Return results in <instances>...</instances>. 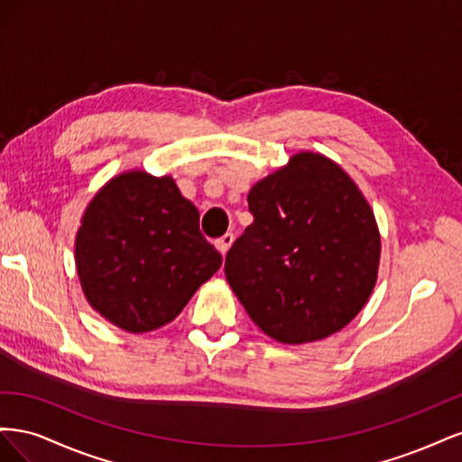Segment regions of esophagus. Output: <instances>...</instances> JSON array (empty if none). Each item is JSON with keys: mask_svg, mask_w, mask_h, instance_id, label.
Wrapping results in <instances>:
<instances>
[{"mask_svg": "<svg viewBox=\"0 0 462 462\" xmlns=\"http://www.w3.org/2000/svg\"><path fill=\"white\" fill-rule=\"evenodd\" d=\"M216 245V248L219 250V253L226 256L227 254V250L231 248V245H233V235L231 233H226L223 236H219V239L214 243Z\"/></svg>", "mask_w": 462, "mask_h": 462, "instance_id": "1", "label": "esophagus"}]
</instances>
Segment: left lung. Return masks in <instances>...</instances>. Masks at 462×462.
Instances as JSON below:
<instances>
[{
  "label": "left lung",
  "instance_id": "1",
  "mask_svg": "<svg viewBox=\"0 0 462 462\" xmlns=\"http://www.w3.org/2000/svg\"><path fill=\"white\" fill-rule=\"evenodd\" d=\"M254 221L229 248L227 282L272 339L341 331L377 282L382 241L365 194L339 163L299 152L248 192Z\"/></svg>",
  "mask_w": 462,
  "mask_h": 462
}]
</instances>
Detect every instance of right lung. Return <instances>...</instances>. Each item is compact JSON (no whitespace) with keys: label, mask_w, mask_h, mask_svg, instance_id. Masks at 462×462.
I'll return each mask as SVG.
<instances>
[{"label":"right lung","mask_w":462,"mask_h":462,"mask_svg":"<svg viewBox=\"0 0 462 462\" xmlns=\"http://www.w3.org/2000/svg\"><path fill=\"white\" fill-rule=\"evenodd\" d=\"M199 217L171 175L131 170L109 179L75 239L79 282L92 309L129 333L173 321L221 265Z\"/></svg>","instance_id":"add662e5"}]
</instances>
